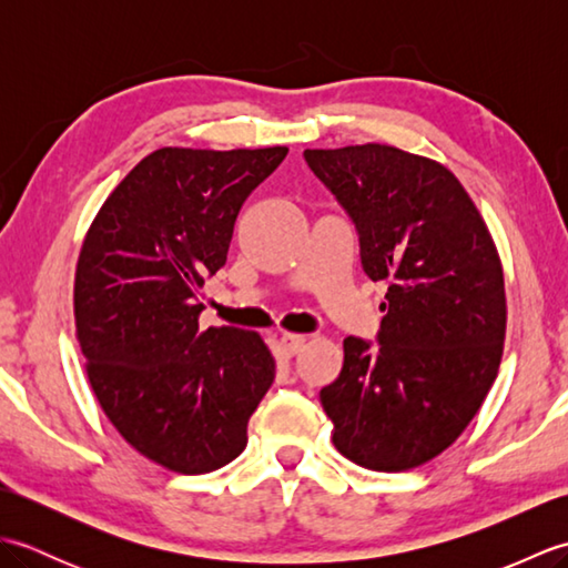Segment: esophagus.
<instances>
[{
  "label": "esophagus",
  "instance_id": "obj_1",
  "mask_svg": "<svg viewBox=\"0 0 568 568\" xmlns=\"http://www.w3.org/2000/svg\"><path fill=\"white\" fill-rule=\"evenodd\" d=\"M281 346H283V352L287 354V356H295L300 348L305 346V336L303 334H283L281 336Z\"/></svg>",
  "mask_w": 568,
  "mask_h": 568
}]
</instances>
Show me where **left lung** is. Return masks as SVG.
I'll list each match as a JSON object with an SVG mask.
<instances>
[{"label": "left lung", "mask_w": 568, "mask_h": 568, "mask_svg": "<svg viewBox=\"0 0 568 568\" xmlns=\"http://www.w3.org/2000/svg\"><path fill=\"white\" fill-rule=\"evenodd\" d=\"M305 161L354 222L364 273L388 283L378 344L346 336L339 378L320 390L334 446L371 470L415 468L466 429L498 376L496 244L437 161L383 143L307 149Z\"/></svg>", "instance_id": "1"}]
</instances>
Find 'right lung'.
Wrapping results in <instances>:
<instances>
[{
    "instance_id": "right-lung-1",
    "label": "right lung",
    "mask_w": 568,
    "mask_h": 568,
    "mask_svg": "<svg viewBox=\"0 0 568 568\" xmlns=\"http://www.w3.org/2000/svg\"><path fill=\"white\" fill-rule=\"evenodd\" d=\"M287 155L159 149L94 216L75 273V324L94 395L116 432L178 474L244 452L275 378L256 332L200 329L204 277L226 263L241 204Z\"/></svg>"
}]
</instances>
